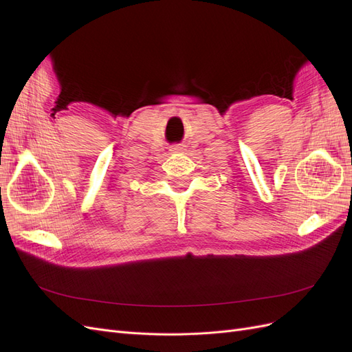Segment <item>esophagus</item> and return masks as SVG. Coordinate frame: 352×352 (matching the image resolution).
<instances>
[{
    "label": "esophagus",
    "instance_id": "34e87169",
    "mask_svg": "<svg viewBox=\"0 0 352 352\" xmlns=\"http://www.w3.org/2000/svg\"><path fill=\"white\" fill-rule=\"evenodd\" d=\"M170 151H172V153H180V151H184V146L180 145V144H175V145L170 146Z\"/></svg>",
    "mask_w": 352,
    "mask_h": 352
}]
</instances>
